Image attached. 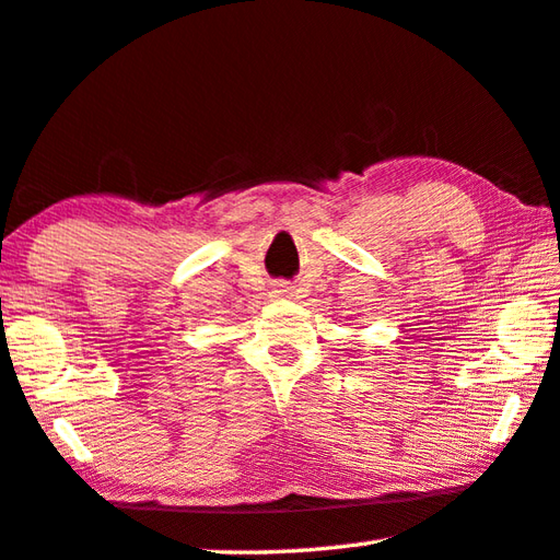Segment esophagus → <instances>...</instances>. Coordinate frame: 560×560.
I'll return each instance as SVG.
<instances>
[{
    "label": "esophagus",
    "mask_w": 560,
    "mask_h": 560,
    "mask_svg": "<svg viewBox=\"0 0 560 560\" xmlns=\"http://www.w3.org/2000/svg\"><path fill=\"white\" fill-rule=\"evenodd\" d=\"M289 291H291V289H289V287H283V283H281V287H279V289H277V293H281V295H287Z\"/></svg>",
    "instance_id": "34e87169"
}]
</instances>
